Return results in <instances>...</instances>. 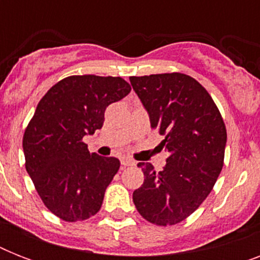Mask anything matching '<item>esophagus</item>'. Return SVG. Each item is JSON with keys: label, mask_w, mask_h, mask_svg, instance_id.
<instances>
[{"label": "esophagus", "mask_w": 260, "mask_h": 260, "mask_svg": "<svg viewBox=\"0 0 260 260\" xmlns=\"http://www.w3.org/2000/svg\"><path fill=\"white\" fill-rule=\"evenodd\" d=\"M135 162L131 158H121V166L122 167H128V166H134Z\"/></svg>", "instance_id": "obj_1"}]
</instances>
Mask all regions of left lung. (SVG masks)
Instances as JSON below:
<instances>
[{"instance_id": "obj_1", "label": "left lung", "mask_w": 260, "mask_h": 260, "mask_svg": "<svg viewBox=\"0 0 260 260\" xmlns=\"http://www.w3.org/2000/svg\"><path fill=\"white\" fill-rule=\"evenodd\" d=\"M150 117L151 128L165 135L166 166L154 170L139 163L143 185L134 204L147 221L174 225L201 205L213 189L224 163L226 129L209 93L181 73L129 77Z\"/></svg>"}]
</instances>
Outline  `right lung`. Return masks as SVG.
<instances>
[{
  "label": "right lung",
  "mask_w": 260,
  "mask_h": 260,
  "mask_svg": "<svg viewBox=\"0 0 260 260\" xmlns=\"http://www.w3.org/2000/svg\"><path fill=\"white\" fill-rule=\"evenodd\" d=\"M129 91L120 77L73 75L36 106L22 139L25 169L44 205L64 221H82L101 209L120 160L90 154L82 139L100 129L106 108Z\"/></svg>",
  "instance_id": "obj_1"
}]
</instances>
